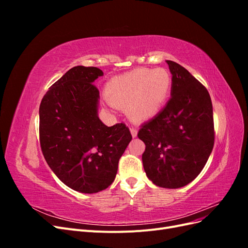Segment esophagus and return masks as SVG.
Instances as JSON below:
<instances>
[{
  "instance_id": "34e87169",
  "label": "esophagus",
  "mask_w": 248,
  "mask_h": 248,
  "mask_svg": "<svg viewBox=\"0 0 248 248\" xmlns=\"http://www.w3.org/2000/svg\"><path fill=\"white\" fill-rule=\"evenodd\" d=\"M130 132H131V136H132V138H137V136H138V129L137 128H130Z\"/></svg>"
}]
</instances>
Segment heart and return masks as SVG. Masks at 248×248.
I'll use <instances>...</instances> for the list:
<instances>
[{
	"mask_svg": "<svg viewBox=\"0 0 248 248\" xmlns=\"http://www.w3.org/2000/svg\"><path fill=\"white\" fill-rule=\"evenodd\" d=\"M171 78L163 68H138L110 78L104 88L107 100L116 107H127L136 121L156 116L166 103Z\"/></svg>",
	"mask_w": 248,
	"mask_h": 248,
	"instance_id": "1",
	"label": "heart"
}]
</instances>
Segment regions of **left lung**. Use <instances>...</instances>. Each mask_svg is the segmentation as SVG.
Masks as SVG:
<instances>
[{
  "instance_id": "8db88e82",
  "label": "left lung",
  "mask_w": 248,
  "mask_h": 248,
  "mask_svg": "<svg viewBox=\"0 0 248 248\" xmlns=\"http://www.w3.org/2000/svg\"><path fill=\"white\" fill-rule=\"evenodd\" d=\"M170 98L138 133L145 142L142 166L149 180L163 188H180L196 179L212 152L214 122L207 89L184 67L167 61Z\"/></svg>"
}]
</instances>
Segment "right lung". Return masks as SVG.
Segmentation results:
<instances>
[{
  "instance_id": "right-lung-1",
  "label": "right lung",
  "mask_w": 248,
  "mask_h": 248,
  "mask_svg": "<svg viewBox=\"0 0 248 248\" xmlns=\"http://www.w3.org/2000/svg\"><path fill=\"white\" fill-rule=\"evenodd\" d=\"M97 67L76 66L52 85L39 108L40 146L48 167L71 189L96 193L114 182L132 137L128 127L98 118Z\"/></svg>"
}]
</instances>
